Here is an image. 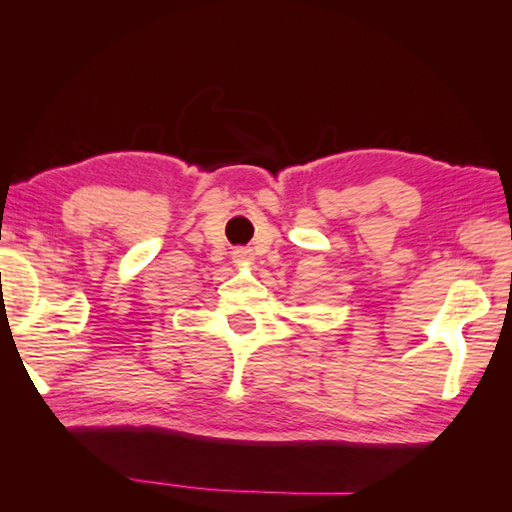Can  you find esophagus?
Masks as SVG:
<instances>
[{
  "mask_svg": "<svg viewBox=\"0 0 512 512\" xmlns=\"http://www.w3.org/2000/svg\"><path fill=\"white\" fill-rule=\"evenodd\" d=\"M235 257L239 259V262H246V259H253V253H250L248 248H239V250H235Z\"/></svg>",
  "mask_w": 512,
  "mask_h": 512,
  "instance_id": "1",
  "label": "esophagus"
}]
</instances>
